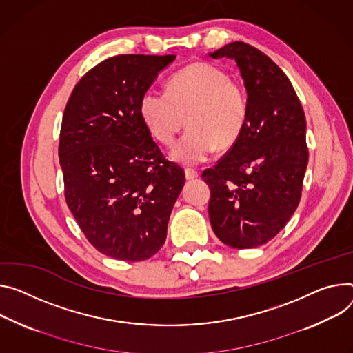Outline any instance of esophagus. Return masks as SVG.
<instances>
[{
	"label": "esophagus",
	"mask_w": 353,
	"mask_h": 353,
	"mask_svg": "<svg viewBox=\"0 0 353 353\" xmlns=\"http://www.w3.org/2000/svg\"><path fill=\"white\" fill-rule=\"evenodd\" d=\"M184 174H185V179H187V180H193V179H197V177L200 176V173L196 172V170H193V169H185V170H184Z\"/></svg>",
	"instance_id": "1"
}]
</instances>
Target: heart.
Returning <instances> with one entry per match:
<instances>
[{"instance_id": "1", "label": "heart", "mask_w": 353, "mask_h": 353, "mask_svg": "<svg viewBox=\"0 0 353 353\" xmlns=\"http://www.w3.org/2000/svg\"><path fill=\"white\" fill-rule=\"evenodd\" d=\"M139 114L149 132L170 143L184 125L188 130L173 145L176 162L193 166L205 162L212 152L231 148L241 137L248 119L243 88L210 63H191L174 73L168 92L148 90L139 101Z\"/></svg>"}]
</instances>
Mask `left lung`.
Instances as JSON below:
<instances>
[{
  "instance_id": "obj_1",
  "label": "left lung",
  "mask_w": 353,
  "mask_h": 353,
  "mask_svg": "<svg viewBox=\"0 0 353 353\" xmlns=\"http://www.w3.org/2000/svg\"><path fill=\"white\" fill-rule=\"evenodd\" d=\"M232 59L248 94V119L231 150L203 173L218 239L235 249L268 243L294 214L308 163L305 115L276 63L245 42L208 53Z\"/></svg>"
}]
</instances>
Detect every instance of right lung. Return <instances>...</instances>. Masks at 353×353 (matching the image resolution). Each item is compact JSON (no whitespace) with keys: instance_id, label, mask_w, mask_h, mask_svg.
I'll return each instance as SVG.
<instances>
[{"instance_id":"1","label":"right lung","mask_w":353,"mask_h":353,"mask_svg":"<svg viewBox=\"0 0 353 353\" xmlns=\"http://www.w3.org/2000/svg\"><path fill=\"white\" fill-rule=\"evenodd\" d=\"M174 59H105L76 84L63 114L59 157L66 203L88 242L118 261H146L163 246L185 181L139 114L143 92Z\"/></svg>"}]
</instances>
